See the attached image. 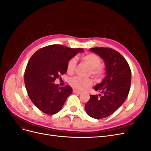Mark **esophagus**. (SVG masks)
<instances>
[{
	"label": "esophagus",
	"instance_id": "34e87169",
	"mask_svg": "<svg viewBox=\"0 0 151 151\" xmlns=\"http://www.w3.org/2000/svg\"><path fill=\"white\" fill-rule=\"evenodd\" d=\"M73 93H75V94H80L81 93L80 92V91H77V90H76V89H74L73 90Z\"/></svg>",
	"mask_w": 151,
	"mask_h": 151
}]
</instances>
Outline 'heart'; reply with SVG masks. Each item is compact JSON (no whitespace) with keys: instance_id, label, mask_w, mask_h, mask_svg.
Segmentation results:
<instances>
[{"instance_id":"obj_1","label":"heart","mask_w":151,"mask_h":151,"mask_svg":"<svg viewBox=\"0 0 151 151\" xmlns=\"http://www.w3.org/2000/svg\"><path fill=\"white\" fill-rule=\"evenodd\" d=\"M81 58L91 68V72L97 78L101 77L103 74V68L100 67L101 59L93 53H88L82 56ZM76 65V60L74 58H71L68 62L67 65V70L68 73L74 71ZM70 84L73 88L78 90H85L93 84V81L91 79H84L80 77H74L70 81Z\"/></svg>"}]
</instances>
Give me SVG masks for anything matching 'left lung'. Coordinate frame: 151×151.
Here are the masks:
<instances>
[{
	"label": "left lung",
	"instance_id": "obj_1",
	"mask_svg": "<svg viewBox=\"0 0 151 151\" xmlns=\"http://www.w3.org/2000/svg\"><path fill=\"white\" fill-rule=\"evenodd\" d=\"M89 50L103 60L106 76L94 87L100 94L90 95L85 109L91 117L101 119L115 112L125 102L130 88L131 70L124 57L115 50L103 47Z\"/></svg>",
	"mask_w": 151,
	"mask_h": 151
}]
</instances>
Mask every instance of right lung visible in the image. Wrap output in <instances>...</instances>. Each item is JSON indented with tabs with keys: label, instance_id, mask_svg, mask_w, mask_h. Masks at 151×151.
<instances>
[{
	"label": "right lung",
	"instance_id": "obj_1",
	"mask_svg": "<svg viewBox=\"0 0 151 151\" xmlns=\"http://www.w3.org/2000/svg\"><path fill=\"white\" fill-rule=\"evenodd\" d=\"M82 48L52 45L40 48L32 56L24 72V84L31 101L40 110L54 115L61 110L72 93L70 86L60 87L54 81L67 72V63Z\"/></svg>",
	"mask_w": 151,
	"mask_h": 151
}]
</instances>
